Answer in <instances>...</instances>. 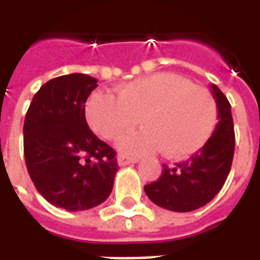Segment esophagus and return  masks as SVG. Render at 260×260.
<instances>
[{
  "label": "esophagus",
  "instance_id": "obj_1",
  "mask_svg": "<svg viewBox=\"0 0 260 260\" xmlns=\"http://www.w3.org/2000/svg\"><path fill=\"white\" fill-rule=\"evenodd\" d=\"M136 161H138V158L128 157V156H119V157H118V166H121V167H124V166H128V164L136 163Z\"/></svg>",
  "mask_w": 260,
  "mask_h": 260
}]
</instances>
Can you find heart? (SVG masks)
Listing matches in <instances>:
<instances>
[{
	"instance_id": "heart-1",
	"label": "heart",
	"mask_w": 260,
	"mask_h": 260,
	"mask_svg": "<svg viewBox=\"0 0 260 260\" xmlns=\"http://www.w3.org/2000/svg\"><path fill=\"white\" fill-rule=\"evenodd\" d=\"M91 129L106 141H115L138 125L145 129L118 143L121 152L145 154L163 150L181 160L206 145L216 129L217 103L209 89L175 74H154L117 89V99L96 93L86 104Z\"/></svg>"
}]
</instances>
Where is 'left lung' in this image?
I'll use <instances>...</instances> for the list:
<instances>
[{
	"instance_id": "8db88e82",
	"label": "left lung",
	"mask_w": 260,
	"mask_h": 260,
	"mask_svg": "<svg viewBox=\"0 0 260 260\" xmlns=\"http://www.w3.org/2000/svg\"><path fill=\"white\" fill-rule=\"evenodd\" d=\"M218 122L212 138L191 157L173 167L163 164L157 181L145 185L149 199L171 212H192L217 195L229 177L234 157L235 135L231 106L224 93L212 85Z\"/></svg>"
}]
</instances>
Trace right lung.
<instances>
[{
	"label": "right lung",
	"instance_id": "1",
	"mask_svg": "<svg viewBox=\"0 0 260 260\" xmlns=\"http://www.w3.org/2000/svg\"><path fill=\"white\" fill-rule=\"evenodd\" d=\"M97 79L71 74L33 96L23 124V153L33 184L51 205L87 210L107 199L118 171L115 150L89 128L85 103Z\"/></svg>",
	"mask_w": 260,
	"mask_h": 260
}]
</instances>
